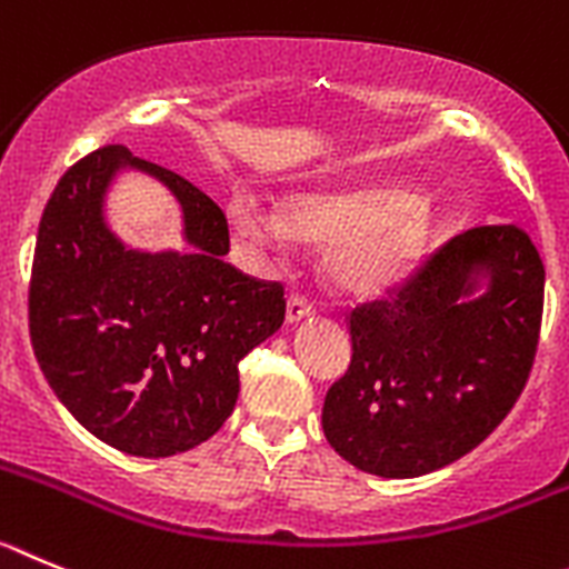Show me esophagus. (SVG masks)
Returning a JSON list of instances; mask_svg holds the SVG:
<instances>
[{
    "instance_id": "34e87169",
    "label": "esophagus",
    "mask_w": 569,
    "mask_h": 569,
    "mask_svg": "<svg viewBox=\"0 0 569 569\" xmlns=\"http://www.w3.org/2000/svg\"><path fill=\"white\" fill-rule=\"evenodd\" d=\"M311 315H315V309L306 303L303 297H289V303H286V322H289V326H297V322L309 320Z\"/></svg>"
}]
</instances>
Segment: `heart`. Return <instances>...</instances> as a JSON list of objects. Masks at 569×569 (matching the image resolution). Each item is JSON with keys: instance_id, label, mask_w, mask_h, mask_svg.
<instances>
[{"instance_id": "heart-1", "label": "heart", "mask_w": 569, "mask_h": 569, "mask_svg": "<svg viewBox=\"0 0 569 569\" xmlns=\"http://www.w3.org/2000/svg\"><path fill=\"white\" fill-rule=\"evenodd\" d=\"M227 218L243 249L263 263L283 258L295 240L322 247V278L357 300L388 297L411 283L439 229L431 198L402 192L391 181L297 192L283 209L234 192Z\"/></svg>"}]
</instances>
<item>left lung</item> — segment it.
<instances>
[{"instance_id": "8db88e82", "label": "left lung", "mask_w": 569, "mask_h": 569, "mask_svg": "<svg viewBox=\"0 0 569 569\" xmlns=\"http://www.w3.org/2000/svg\"><path fill=\"white\" fill-rule=\"evenodd\" d=\"M541 306L545 263L521 229L453 238L397 300L351 311L355 357L322 402L329 445L382 479L457 462L519 399Z\"/></svg>"}]
</instances>
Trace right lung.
Returning a JSON list of instances; mask_svg holds the SVG:
<instances>
[{
	"label": "right lung",
	"mask_w": 569,
	"mask_h": 569,
	"mask_svg": "<svg viewBox=\"0 0 569 569\" xmlns=\"http://www.w3.org/2000/svg\"><path fill=\"white\" fill-rule=\"evenodd\" d=\"M152 177L179 207L183 250L132 248L109 223L111 183ZM227 218L201 189L110 144L73 163L44 207L30 274V340L59 402L130 457L212 437L238 402V362L283 326L278 283L223 263Z\"/></svg>",
	"instance_id": "obj_1"
}]
</instances>
